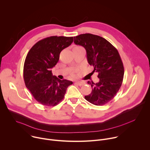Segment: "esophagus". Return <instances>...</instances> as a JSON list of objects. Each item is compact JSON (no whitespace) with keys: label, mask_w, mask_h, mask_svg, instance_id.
Here are the masks:
<instances>
[{"label":"esophagus","mask_w":150,"mask_h":150,"mask_svg":"<svg viewBox=\"0 0 150 150\" xmlns=\"http://www.w3.org/2000/svg\"><path fill=\"white\" fill-rule=\"evenodd\" d=\"M75 83L76 85H79V86H81V85H83L85 84V82H82V81H76V82H75Z\"/></svg>","instance_id":"34e87169"}]
</instances>
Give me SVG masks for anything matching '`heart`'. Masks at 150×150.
I'll return each mask as SVG.
<instances>
[{"instance_id": "1", "label": "heart", "mask_w": 150, "mask_h": 150, "mask_svg": "<svg viewBox=\"0 0 150 150\" xmlns=\"http://www.w3.org/2000/svg\"><path fill=\"white\" fill-rule=\"evenodd\" d=\"M72 75H73V76H74V74H72Z\"/></svg>"}]
</instances>
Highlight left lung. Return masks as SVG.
<instances>
[{
  "label": "left lung",
  "instance_id": "8db88e82",
  "mask_svg": "<svg viewBox=\"0 0 150 150\" xmlns=\"http://www.w3.org/2000/svg\"><path fill=\"white\" fill-rule=\"evenodd\" d=\"M74 43L86 50L88 63L98 73L99 82L88 81L92 87L90 94L85 98L96 105H103L112 100L119 90L123 81L124 68L117 50L105 38L91 34L74 37Z\"/></svg>",
  "mask_w": 150,
  "mask_h": 150
}]
</instances>
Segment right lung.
<instances>
[{
    "label": "right lung",
    "mask_w": 150,
    "mask_h": 150,
    "mask_svg": "<svg viewBox=\"0 0 150 150\" xmlns=\"http://www.w3.org/2000/svg\"><path fill=\"white\" fill-rule=\"evenodd\" d=\"M73 37L52 36L38 41L28 52L24 65L26 87L40 104L54 106L65 97L72 81L53 75V68L62 50L69 46Z\"/></svg>",
    "instance_id": "right-lung-1"
}]
</instances>
